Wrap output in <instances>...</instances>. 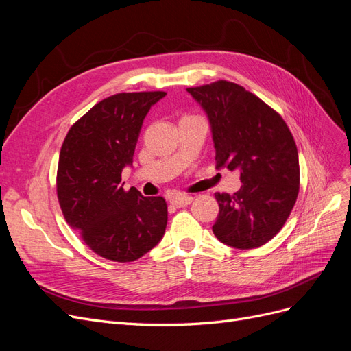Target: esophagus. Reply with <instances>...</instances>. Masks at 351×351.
Instances as JSON below:
<instances>
[{
  "label": "esophagus",
  "mask_w": 351,
  "mask_h": 351,
  "mask_svg": "<svg viewBox=\"0 0 351 351\" xmlns=\"http://www.w3.org/2000/svg\"><path fill=\"white\" fill-rule=\"evenodd\" d=\"M192 201H194V198H192L191 195H185V194L175 195V197L171 199L172 204L176 206V207H186V206L191 204Z\"/></svg>",
  "instance_id": "34e87169"
}]
</instances>
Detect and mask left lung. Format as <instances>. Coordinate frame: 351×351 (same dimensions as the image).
Instances as JSON below:
<instances>
[{
	"mask_svg": "<svg viewBox=\"0 0 351 351\" xmlns=\"http://www.w3.org/2000/svg\"><path fill=\"white\" fill-rule=\"evenodd\" d=\"M207 112L217 167L241 171V189L216 192L217 239L252 250L281 230L298 199L300 169L295 138L285 119L242 86L219 80L188 87Z\"/></svg>",
	"mask_w": 351,
	"mask_h": 351,
	"instance_id": "obj_1",
	"label": "left lung"
}]
</instances>
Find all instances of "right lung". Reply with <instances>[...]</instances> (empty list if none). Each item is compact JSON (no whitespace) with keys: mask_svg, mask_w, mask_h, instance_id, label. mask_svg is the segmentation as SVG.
Returning <instances> with one entry per match:
<instances>
[{"mask_svg":"<svg viewBox=\"0 0 351 351\" xmlns=\"http://www.w3.org/2000/svg\"><path fill=\"white\" fill-rule=\"evenodd\" d=\"M165 92L118 93L100 100L65 135L56 195L64 219L101 258L132 263L160 242L167 224L163 197L123 189L143 121Z\"/></svg>","mask_w":351,"mask_h":351,"instance_id":"obj_1","label":"right lung"}]
</instances>
